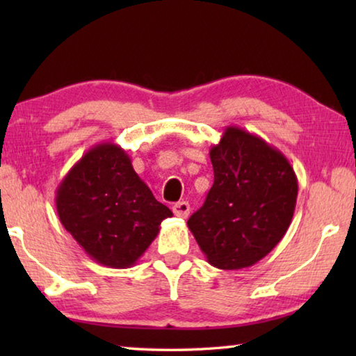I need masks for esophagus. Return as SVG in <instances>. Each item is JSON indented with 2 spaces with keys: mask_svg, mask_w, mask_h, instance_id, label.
I'll list each match as a JSON object with an SVG mask.
<instances>
[{
  "mask_svg": "<svg viewBox=\"0 0 356 356\" xmlns=\"http://www.w3.org/2000/svg\"><path fill=\"white\" fill-rule=\"evenodd\" d=\"M172 212L176 216H180V218H186L190 215V204L186 201L177 202L172 206Z\"/></svg>",
  "mask_w": 356,
  "mask_h": 356,
  "instance_id": "obj_1",
  "label": "esophagus"
}]
</instances>
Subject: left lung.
Wrapping results in <instances>:
<instances>
[{
  "label": "left lung",
  "mask_w": 356,
  "mask_h": 356,
  "mask_svg": "<svg viewBox=\"0 0 356 356\" xmlns=\"http://www.w3.org/2000/svg\"><path fill=\"white\" fill-rule=\"evenodd\" d=\"M210 160L213 185L186 225L210 265L221 270L251 267L291 226L297 176L284 154L234 125L210 149Z\"/></svg>",
  "instance_id": "8db88e82"
}]
</instances>
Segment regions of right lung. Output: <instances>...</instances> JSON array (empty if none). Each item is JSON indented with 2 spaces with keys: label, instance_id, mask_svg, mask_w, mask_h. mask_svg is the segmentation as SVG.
Wrapping results in <instances>:
<instances>
[{
  "label": "right lung",
  "instance_id": "add662e5",
  "mask_svg": "<svg viewBox=\"0 0 356 356\" xmlns=\"http://www.w3.org/2000/svg\"><path fill=\"white\" fill-rule=\"evenodd\" d=\"M56 210L86 254L105 267L129 268L172 212L154 197L114 143H100L72 166L56 190Z\"/></svg>",
  "mask_w": 356,
  "mask_h": 356
}]
</instances>
